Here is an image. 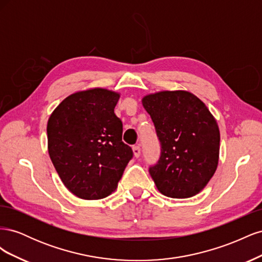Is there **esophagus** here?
I'll list each match as a JSON object with an SVG mask.
<instances>
[{
	"label": "esophagus",
	"mask_w": 262,
	"mask_h": 262,
	"mask_svg": "<svg viewBox=\"0 0 262 262\" xmlns=\"http://www.w3.org/2000/svg\"><path fill=\"white\" fill-rule=\"evenodd\" d=\"M132 149H133L134 156H136L137 158H139L140 155H141V148H140V146H139V145H136V146L132 147Z\"/></svg>",
	"instance_id": "34e87169"
}]
</instances>
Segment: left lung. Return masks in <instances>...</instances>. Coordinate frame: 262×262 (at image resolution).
Wrapping results in <instances>:
<instances>
[{"label":"left lung","instance_id":"8db88e82","mask_svg":"<svg viewBox=\"0 0 262 262\" xmlns=\"http://www.w3.org/2000/svg\"><path fill=\"white\" fill-rule=\"evenodd\" d=\"M161 142V157L148 171L158 191L185 199L199 193L219 164L220 130L204 102L187 91L142 98Z\"/></svg>","mask_w":262,"mask_h":262}]
</instances>
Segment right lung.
Wrapping results in <instances>:
<instances>
[{
  "instance_id": "obj_1",
  "label": "right lung",
  "mask_w": 262,
  "mask_h": 262,
  "mask_svg": "<svg viewBox=\"0 0 262 262\" xmlns=\"http://www.w3.org/2000/svg\"><path fill=\"white\" fill-rule=\"evenodd\" d=\"M120 94L106 89L76 92L53 110L48 152L69 191L84 200L114 192L133 156L122 142V122L115 114Z\"/></svg>"
}]
</instances>
